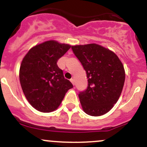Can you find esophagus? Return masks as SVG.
Returning <instances> with one entry per match:
<instances>
[{
  "label": "esophagus",
  "mask_w": 147,
  "mask_h": 147,
  "mask_svg": "<svg viewBox=\"0 0 147 147\" xmlns=\"http://www.w3.org/2000/svg\"><path fill=\"white\" fill-rule=\"evenodd\" d=\"M70 81L71 82V83L74 85V86L75 85V81H74V79H73V78H71V79L70 80Z\"/></svg>",
  "instance_id": "obj_1"
}]
</instances>
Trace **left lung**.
Segmentation results:
<instances>
[{"label":"left lung","mask_w":147,"mask_h":147,"mask_svg":"<svg viewBox=\"0 0 147 147\" xmlns=\"http://www.w3.org/2000/svg\"><path fill=\"white\" fill-rule=\"evenodd\" d=\"M84 68L88 88L78 97L87 114H105L117 102L124 86L125 74L122 62L113 52L96 43L71 46Z\"/></svg>","instance_id":"left-lung-1"}]
</instances>
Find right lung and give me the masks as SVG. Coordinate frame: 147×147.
I'll use <instances>...</instances> for the list:
<instances>
[{
  "mask_svg": "<svg viewBox=\"0 0 147 147\" xmlns=\"http://www.w3.org/2000/svg\"><path fill=\"white\" fill-rule=\"evenodd\" d=\"M70 48L69 44L48 40L33 47L23 58L20 84L28 102L38 111L49 113L56 110L73 88L57 64Z\"/></svg>",
  "mask_w": 147,
  "mask_h": 147,
  "instance_id": "obj_1",
  "label": "right lung"
}]
</instances>
